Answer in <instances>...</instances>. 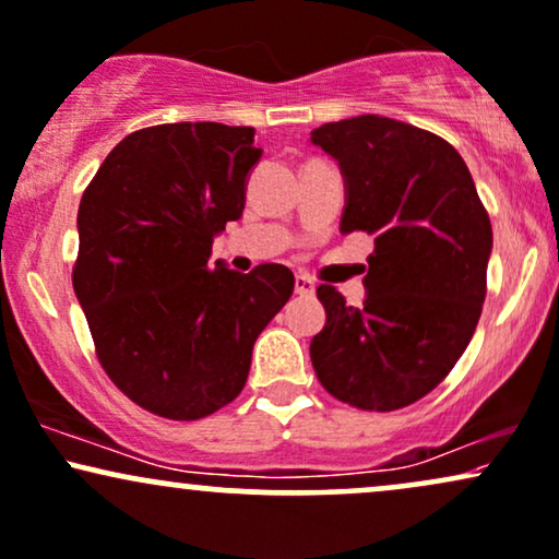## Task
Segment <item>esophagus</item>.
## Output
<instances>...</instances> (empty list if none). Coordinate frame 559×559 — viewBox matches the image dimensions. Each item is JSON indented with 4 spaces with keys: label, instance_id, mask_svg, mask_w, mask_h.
Returning <instances> with one entry per match:
<instances>
[{
    "label": "esophagus",
    "instance_id": "34e87169",
    "mask_svg": "<svg viewBox=\"0 0 559 559\" xmlns=\"http://www.w3.org/2000/svg\"><path fill=\"white\" fill-rule=\"evenodd\" d=\"M294 288H297V294H314V281L309 278V275H297L294 278Z\"/></svg>",
    "mask_w": 559,
    "mask_h": 559
}]
</instances>
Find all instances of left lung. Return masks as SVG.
Here are the masks:
<instances>
[{"label": "left lung", "instance_id": "8db88e82", "mask_svg": "<svg viewBox=\"0 0 559 559\" xmlns=\"http://www.w3.org/2000/svg\"><path fill=\"white\" fill-rule=\"evenodd\" d=\"M312 145L338 160L341 231L374 237L361 307L322 284L325 328L309 344L322 388L365 412L419 401L453 369L479 322L492 224L453 145L361 114L322 124Z\"/></svg>", "mask_w": 559, "mask_h": 559}]
</instances>
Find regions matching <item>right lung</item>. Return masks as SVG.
<instances>
[{"label": "right lung", "instance_id": "1", "mask_svg": "<svg viewBox=\"0 0 559 559\" xmlns=\"http://www.w3.org/2000/svg\"><path fill=\"white\" fill-rule=\"evenodd\" d=\"M260 156L252 127H147L114 147L80 200L72 286L98 361L166 419H203L237 399L254 341L294 292L284 265L207 262L241 218Z\"/></svg>", "mask_w": 559, "mask_h": 559}]
</instances>
